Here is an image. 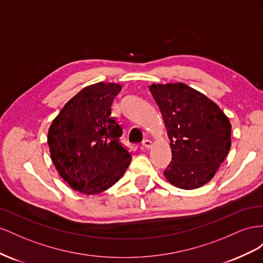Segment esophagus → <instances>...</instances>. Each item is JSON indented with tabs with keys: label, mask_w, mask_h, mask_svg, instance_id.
Returning <instances> with one entry per match:
<instances>
[{
	"label": "esophagus",
	"mask_w": 263,
	"mask_h": 263,
	"mask_svg": "<svg viewBox=\"0 0 263 263\" xmlns=\"http://www.w3.org/2000/svg\"><path fill=\"white\" fill-rule=\"evenodd\" d=\"M143 146L146 148H151L153 147V142L151 140H144L143 141Z\"/></svg>",
	"instance_id": "34e87169"
}]
</instances>
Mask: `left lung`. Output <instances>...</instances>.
I'll list each match as a JSON object with an SVG mask.
<instances>
[{
    "instance_id": "left-lung-1",
    "label": "left lung",
    "mask_w": 263,
    "mask_h": 263,
    "mask_svg": "<svg viewBox=\"0 0 263 263\" xmlns=\"http://www.w3.org/2000/svg\"><path fill=\"white\" fill-rule=\"evenodd\" d=\"M159 106L172 148L166 181L182 190L204 186L231 146V124L207 97L182 82L148 87Z\"/></svg>"
}]
</instances>
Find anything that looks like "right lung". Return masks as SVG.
<instances>
[{"label":"right lung","mask_w":263,"mask_h":263,"mask_svg":"<svg viewBox=\"0 0 263 263\" xmlns=\"http://www.w3.org/2000/svg\"><path fill=\"white\" fill-rule=\"evenodd\" d=\"M122 87L98 82L67 102L52 120L47 142L51 161L72 190L99 194L124 174L132 156L119 142L122 127L110 118Z\"/></svg>","instance_id":"1"}]
</instances>
